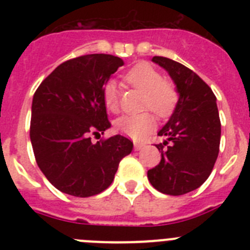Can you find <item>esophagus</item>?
<instances>
[{
    "mask_svg": "<svg viewBox=\"0 0 250 250\" xmlns=\"http://www.w3.org/2000/svg\"><path fill=\"white\" fill-rule=\"evenodd\" d=\"M144 146H145V143H140V141H138V143H134V147H135V150H140V149H143Z\"/></svg>",
    "mask_w": 250,
    "mask_h": 250,
    "instance_id": "34e87169",
    "label": "esophagus"
}]
</instances>
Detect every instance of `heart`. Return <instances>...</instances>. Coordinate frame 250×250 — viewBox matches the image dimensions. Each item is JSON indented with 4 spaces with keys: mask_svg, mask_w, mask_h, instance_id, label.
Returning <instances> with one entry per match:
<instances>
[{
    "mask_svg": "<svg viewBox=\"0 0 250 250\" xmlns=\"http://www.w3.org/2000/svg\"><path fill=\"white\" fill-rule=\"evenodd\" d=\"M124 80L130 86L144 92L143 109L151 110L160 118L173 114L179 103V91L175 83L164 80L163 75L146 62H140L124 75ZM103 100L109 111L116 112L120 106L118 86L114 81L104 85ZM155 126V120L149 112L139 115H123L115 121V127L120 134L131 139H141Z\"/></svg>",
    "mask_w": 250,
    "mask_h": 250,
    "instance_id": "heart-1",
    "label": "heart"
}]
</instances>
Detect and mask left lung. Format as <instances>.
<instances>
[{
	"label": "left lung",
	"mask_w": 250,
	"mask_h": 250,
	"mask_svg": "<svg viewBox=\"0 0 250 250\" xmlns=\"http://www.w3.org/2000/svg\"><path fill=\"white\" fill-rule=\"evenodd\" d=\"M152 61L165 68L176 85L179 103L156 144L161 160L147 171L152 187L167 195H183L209 178L220 145V119L211 89L193 70L167 57Z\"/></svg>",
	"instance_id": "obj_1"
}]
</instances>
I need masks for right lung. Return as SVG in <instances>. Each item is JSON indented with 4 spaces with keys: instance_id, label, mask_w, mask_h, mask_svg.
Returning <instances> with one entry per match:
<instances>
[{
    "instance_id": "obj_1",
    "label": "right lung",
    "mask_w": 250,
    "mask_h": 250,
    "mask_svg": "<svg viewBox=\"0 0 250 250\" xmlns=\"http://www.w3.org/2000/svg\"><path fill=\"white\" fill-rule=\"evenodd\" d=\"M124 65L118 56L91 54L67 60L40 83L32 100L30 138L48 182L68 195L87 198L111 185L132 141L115 135L96 144L92 135L111 126L104 85Z\"/></svg>"
}]
</instances>
